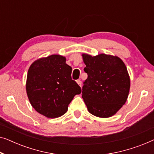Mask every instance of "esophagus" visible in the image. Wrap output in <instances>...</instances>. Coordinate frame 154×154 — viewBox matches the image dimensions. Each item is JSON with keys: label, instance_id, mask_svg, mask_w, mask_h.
Segmentation results:
<instances>
[{"label": "esophagus", "instance_id": "esophagus-1", "mask_svg": "<svg viewBox=\"0 0 154 154\" xmlns=\"http://www.w3.org/2000/svg\"><path fill=\"white\" fill-rule=\"evenodd\" d=\"M76 83H77L78 84H79V85L81 87L82 83H81V80H79H79H77V81H76Z\"/></svg>", "mask_w": 154, "mask_h": 154}]
</instances>
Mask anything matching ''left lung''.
I'll return each instance as SVG.
<instances>
[{
  "label": "left lung",
  "mask_w": 154,
  "mask_h": 154,
  "mask_svg": "<svg viewBox=\"0 0 154 154\" xmlns=\"http://www.w3.org/2000/svg\"><path fill=\"white\" fill-rule=\"evenodd\" d=\"M88 78L82 97L91 114L100 118L114 115L127 100L130 81L127 68L118 57L83 54Z\"/></svg>",
  "instance_id": "left-lung-1"
}]
</instances>
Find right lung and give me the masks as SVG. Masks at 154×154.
<instances>
[{
	"label": "right lung",
	"mask_w": 154,
	"mask_h": 154,
	"mask_svg": "<svg viewBox=\"0 0 154 154\" xmlns=\"http://www.w3.org/2000/svg\"><path fill=\"white\" fill-rule=\"evenodd\" d=\"M72 69L63 56L52 54L35 61L27 73L26 89L35 110L48 118L60 117L81 88L71 79Z\"/></svg>",
	"instance_id": "right-lung-1"
}]
</instances>
